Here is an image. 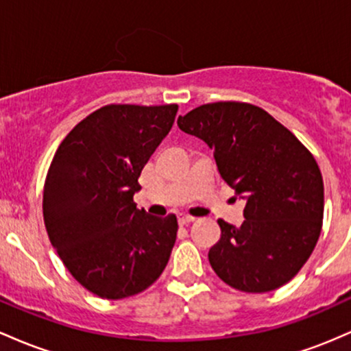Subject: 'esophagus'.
Masks as SVG:
<instances>
[{
	"label": "esophagus",
	"instance_id": "1",
	"mask_svg": "<svg viewBox=\"0 0 351 351\" xmlns=\"http://www.w3.org/2000/svg\"><path fill=\"white\" fill-rule=\"evenodd\" d=\"M195 217H192V215H186V214H180L179 215V223L180 226H187V223L194 222Z\"/></svg>",
	"mask_w": 351,
	"mask_h": 351
}]
</instances>
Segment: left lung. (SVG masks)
<instances>
[{"mask_svg":"<svg viewBox=\"0 0 351 351\" xmlns=\"http://www.w3.org/2000/svg\"><path fill=\"white\" fill-rule=\"evenodd\" d=\"M214 151L222 179L247 199L239 228L219 219L212 269L232 289L263 293L290 282L317 245L324 179L312 152L285 125L249 102L199 106L177 119Z\"/></svg>","mask_w":351,"mask_h":351,"instance_id":"left-lung-1","label":"left lung"}]
</instances>
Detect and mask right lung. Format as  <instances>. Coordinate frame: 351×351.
Returning <instances> with one entry per match:
<instances>
[{
    "instance_id": "1",
    "label": "right lung",
    "mask_w": 351,
    "mask_h": 351,
    "mask_svg": "<svg viewBox=\"0 0 351 351\" xmlns=\"http://www.w3.org/2000/svg\"><path fill=\"white\" fill-rule=\"evenodd\" d=\"M179 106L108 104L59 144L43 191L46 232L69 274L108 300L144 292L160 277L177 217L137 208L134 194Z\"/></svg>"
}]
</instances>
